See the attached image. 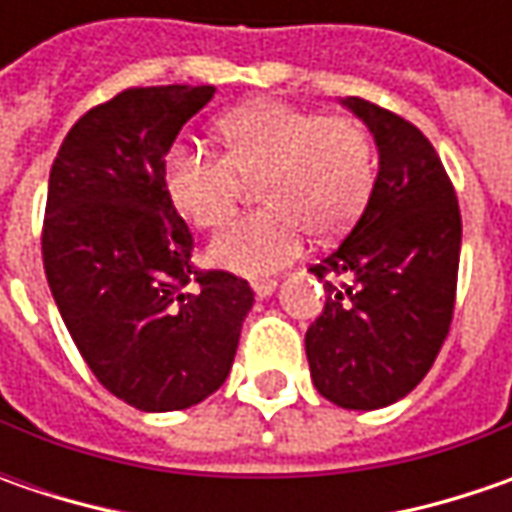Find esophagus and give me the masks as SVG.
Instances as JSON below:
<instances>
[{
  "label": "esophagus",
  "mask_w": 512,
  "mask_h": 512,
  "mask_svg": "<svg viewBox=\"0 0 512 512\" xmlns=\"http://www.w3.org/2000/svg\"><path fill=\"white\" fill-rule=\"evenodd\" d=\"M253 293H256L259 299H267V296L276 293V282H253Z\"/></svg>",
  "instance_id": "obj_1"
}]
</instances>
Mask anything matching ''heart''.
<instances>
[{
	"instance_id": "heart-1",
	"label": "heart",
	"mask_w": 512,
	"mask_h": 512,
	"mask_svg": "<svg viewBox=\"0 0 512 512\" xmlns=\"http://www.w3.org/2000/svg\"><path fill=\"white\" fill-rule=\"evenodd\" d=\"M227 156L193 142L173 145L165 185L196 227H219L236 210L242 179H259L267 207L236 219L210 242V262L262 276L290 265L305 245L342 236L359 219L373 187V150L356 122L262 102L222 122Z\"/></svg>"
}]
</instances>
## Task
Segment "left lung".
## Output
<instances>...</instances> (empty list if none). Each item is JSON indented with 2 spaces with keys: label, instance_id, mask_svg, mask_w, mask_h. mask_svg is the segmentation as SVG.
Masks as SVG:
<instances>
[{
  "label": "left lung",
  "instance_id": "left-lung-1",
  "mask_svg": "<svg viewBox=\"0 0 512 512\" xmlns=\"http://www.w3.org/2000/svg\"><path fill=\"white\" fill-rule=\"evenodd\" d=\"M342 105L370 130L379 173L359 222L310 267L327 302L307 327L305 350L327 402L379 410L404 399L436 362L453 319L462 216L422 130L356 96Z\"/></svg>",
  "mask_w": 512,
  "mask_h": 512
}]
</instances>
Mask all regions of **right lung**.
<instances>
[{
    "instance_id": "add662e5",
    "label": "right lung",
    "mask_w": 512,
    "mask_h": 512,
    "mask_svg": "<svg viewBox=\"0 0 512 512\" xmlns=\"http://www.w3.org/2000/svg\"><path fill=\"white\" fill-rule=\"evenodd\" d=\"M213 93L125 90L70 128L50 168L42 259L53 302L93 376L145 413L216 393L253 307L247 282L193 270L165 185L170 145ZM190 281L196 294L184 293Z\"/></svg>"
}]
</instances>
